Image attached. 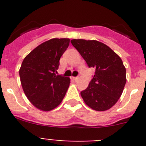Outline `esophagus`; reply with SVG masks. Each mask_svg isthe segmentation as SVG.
<instances>
[{
    "instance_id": "esophagus-1",
    "label": "esophagus",
    "mask_w": 146,
    "mask_h": 146,
    "mask_svg": "<svg viewBox=\"0 0 146 146\" xmlns=\"http://www.w3.org/2000/svg\"><path fill=\"white\" fill-rule=\"evenodd\" d=\"M72 79H73V80H77V78H78V77H72Z\"/></svg>"
}]
</instances>
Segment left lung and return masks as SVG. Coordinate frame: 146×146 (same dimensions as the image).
Here are the masks:
<instances>
[{
  "instance_id": "1",
  "label": "left lung",
  "mask_w": 146,
  "mask_h": 146,
  "mask_svg": "<svg viewBox=\"0 0 146 146\" xmlns=\"http://www.w3.org/2000/svg\"><path fill=\"white\" fill-rule=\"evenodd\" d=\"M77 49L95 74L87 88L80 92L85 103L96 111L109 110L118 102L126 82V68L115 52L96 40L72 39Z\"/></svg>"
}]
</instances>
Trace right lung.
Here are the masks:
<instances>
[{
    "label": "right lung",
    "instance_id": "right-lung-1",
    "mask_svg": "<svg viewBox=\"0 0 146 146\" xmlns=\"http://www.w3.org/2000/svg\"><path fill=\"white\" fill-rule=\"evenodd\" d=\"M69 42V38L48 40L32 50L22 63L19 72L23 91L41 110L50 111L58 106L69 88L70 78L56 74Z\"/></svg>",
    "mask_w": 146,
    "mask_h": 146
}]
</instances>
